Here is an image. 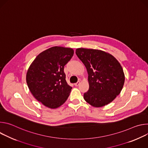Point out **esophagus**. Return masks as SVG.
I'll list each match as a JSON object with an SVG mask.
<instances>
[{
	"label": "esophagus",
	"mask_w": 148,
	"mask_h": 148,
	"mask_svg": "<svg viewBox=\"0 0 148 148\" xmlns=\"http://www.w3.org/2000/svg\"><path fill=\"white\" fill-rule=\"evenodd\" d=\"M79 84H80V81H78V82H77L76 83L74 84V86L77 87V86H78L79 85Z\"/></svg>",
	"instance_id": "1"
}]
</instances>
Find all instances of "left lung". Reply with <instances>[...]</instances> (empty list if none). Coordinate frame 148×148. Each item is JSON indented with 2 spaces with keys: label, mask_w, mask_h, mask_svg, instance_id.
Instances as JSON below:
<instances>
[{
  "label": "left lung",
  "mask_w": 148,
  "mask_h": 148,
  "mask_svg": "<svg viewBox=\"0 0 148 148\" xmlns=\"http://www.w3.org/2000/svg\"><path fill=\"white\" fill-rule=\"evenodd\" d=\"M75 53L88 74L89 90L84 93V99L94 107L111 102L120 94L125 82L120 63L110 53L99 50L79 48Z\"/></svg>",
  "instance_id": "left-lung-1"
}]
</instances>
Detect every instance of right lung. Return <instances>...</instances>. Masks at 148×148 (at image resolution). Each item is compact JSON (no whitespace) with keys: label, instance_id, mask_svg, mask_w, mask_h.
Here are the masks:
<instances>
[{"label":"right lung","instance_id":"right-lung-1","mask_svg":"<svg viewBox=\"0 0 148 148\" xmlns=\"http://www.w3.org/2000/svg\"><path fill=\"white\" fill-rule=\"evenodd\" d=\"M74 50L55 46L40 53L26 74V82L33 97L45 106L54 109L64 103L72 89L66 80L64 66Z\"/></svg>","mask_w":148,"mask_h":148}]
</instances>
